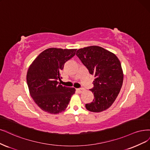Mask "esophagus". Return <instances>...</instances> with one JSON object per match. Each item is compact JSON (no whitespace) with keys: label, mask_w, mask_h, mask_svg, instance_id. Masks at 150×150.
Masks as SVG:
<instances>
[{"label":"esophagus","mask_w":150,"mask_h":150,"mask_svg":"<svg viewBox=\"0 0 150 150\" xmlns=\"http://www.w3.org/2000/svg\"><path fill=\"white\" fill-rule=\"evenodd\" d=\"M76 91L77 92L79 93H82V91H83V89H81V88H79V89H76Z\"/></svg>","instance_id":"1"}]
</instances>
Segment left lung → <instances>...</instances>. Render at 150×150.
<instances>
[{
  "label": "left lung",
  "instance_id": "8db88e82",
  "mask_svg": "<svg viewBox=\"0 0 150 150\" xmlns=\"http://www.w3.org/2000/svg\"><path fill=\"white\" fill-rule=\"evenodd\" d=\"M93 74L94 87L90 90L94 98L86 104L92 112H100L109 108L117 97L123 84V74L119 59L115 54L98 46L79 49L76 54Z\"/></svg>",
  "mask_w": 150,
  "mask_h": 150
}]
</instances>
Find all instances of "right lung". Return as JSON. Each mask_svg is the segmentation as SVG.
Returning a JSON list of instances; mask_svg holds the SVG:
<instances>
[{
    "instance_id": "obj_1",
    "label": "right lung",
    "mask_w": 150,
    "mask_h": 150,
    "mask_svg": "<svg viewBox=\"0 0 150 150\" xmlns=\"http://www.w3.org/2000/svg\"><path fill=\"white\" fill-rule=\"evenodd\" d=\"M76 49L48 48L41 53L29 67L27 82L30 94L42 110L57 114L65 110L75 92L73 87L59 81L66 62L75 55Z\"/></svg>"
}]
</instances>
